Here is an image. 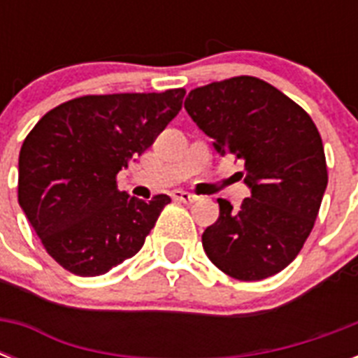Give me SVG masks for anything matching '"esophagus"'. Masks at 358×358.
<instances>
[{
	"label": "esophagus",
	"mask_w": 358,
	"mask_h": 358,
	"mask_svg": "<svg viewBox=\"0 0 358 358\" xmlns=\"http://www.w3.org/2000/svg\"><path fill=\"white\" fill-rule=\"evenodd\" d=\"M171 196H173L174 201L178 202H185V204H191V202H195L199 196L193 195V193H187V191H182V189H174L173 193H171Z\"/></svg>",
	"instance_id": "34e87169"
}]
</instances>
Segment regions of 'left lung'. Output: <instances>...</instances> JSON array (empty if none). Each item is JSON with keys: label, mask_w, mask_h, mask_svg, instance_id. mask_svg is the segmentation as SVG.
I'll return each instance as SVG.
<instances>
[{"label": "left lung", "mask_w": 358, "mask_h": 358, "mask_svg": "<svg viewBox=\"0 0 358 358\" xmlns=\"http://www.w3.org/2000/svg\"><path fill=\"white\" fill-rule=\"evenodd\" d=\"M185 111L217 154L243 162L250 196L239 210L219 199V219L202 234L204 252L238 280L282 271L303 249L327 189L316 124L294 100L250 76L199 87Z\"/></svg>", "instance_id": "8db88e82"}]
</instances>
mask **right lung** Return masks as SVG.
<instances>
[{"label": "right lung", "mask_w": 358, "mask_h": 358, "mask_svg": "<svg viewBox=\"0 0 358 358\" xmlns=\"http://www.w3.org/2000/svg\"><path fill=\"white\" fill-rule=\"evenodd\" d=\"M184 89L81 96L48 111L18 157V202L53 260L80 277L137 255L167 195L145 202L115 176L182 109Z\"/></svg>", "instance_id": "1"}]
</instances>
